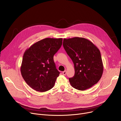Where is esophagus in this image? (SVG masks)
Wrapping results in <instances>:
<instances>
[{"label": "esophagus", "mask_w": 121, "mask_h": 121, "mask_svg": "<svg viewBox=\"0 0 121 121\" xmlns=\"http://www.w3.org/2000/svg\"><path fill=\"white\" fill-rule=\"evenodd\" d=\"M66 73H67V71L66 70H65V71H64L62 72V74L64 75H65L66 74Z\"/></svg>", "instance_id": "34e87169"}]
</instances>
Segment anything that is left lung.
<instances>
[{
    "instance_id": "left-lung-1",
    "label": "left lung",
    "mask_w": 121,
    "mask_h": 121,
    "mask_svg": "<svg viewBox=\"0 0 121 121\" xmlns=\"http://www.w3.org/2000/svg\"><path fill=\"white\" fill-rule=\"evenodd\" d=\"M63 45L74 64V76L69 78L71 86L85 91L97 84L104 69L98 48L89 40L78 37L64 38Z\"/></svg>"
}]
</instances>
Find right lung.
I'll return each instance as SVG.
<instances>
[{"label":"right lung","instance_id":"1","mask_svg":"<svg viewBox=\"0 0 121 121\" xmlns=\"http://www.w3.org/2000/svg\"><path fill=\"white\" fill-rule=\"evenodd\" d=\"M62 40V38H46L35 43L24 52L21 75L35 91L45 92L53 87L60 74L53 56L61 48Z\"/></svg>","mask_w":121,"mask_h":121}]
</instances>
